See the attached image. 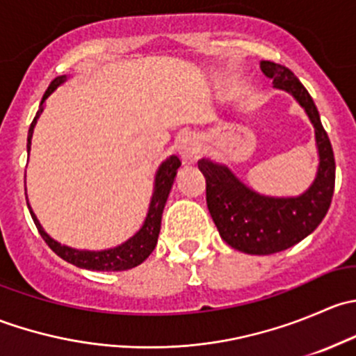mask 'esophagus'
I'll return each instance as SVG.
<instances>
[{
    "label": "esophagus",
    "mask_w": 356,
    "mask_h": 356,
    "mask_svg": "<svg viewBox=\"0 0 356 356\" xmlns=\"http://www.w3.org/2000/svg\"><path fill=\"white\" fill-rule=\"evenodd\" d=\"M179 155L184 163H195L201 155V139L196 134H186L179 143Z\"/></svg>",
    "instance_id": "1"
}]
</instances>
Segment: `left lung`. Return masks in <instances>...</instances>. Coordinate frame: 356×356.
I'll return each instance as SVG.
<instances>
[{
    "instance_id": "8db88e82",
    "label": "left lung",
    "mask_w": 356,
    "mask_h": 356,
    "mask_svg": "<svg viewBox=\"0 0 356 356\" xmlns=\"http://www.w3.org/2000/svg\"><path fill=\"white\" fill-rule=\"evenodd\" d=\"M260 68L275 88L291 92L307 111L315 127L321 163L307 193L298 198H268L246 188L225 165L204 158L198 161L207 179L208 210L220 238L248 254L279 253L312 234L331 207L336 182L332 146L312 96L288 67L265 60Z\"/></svg>"
}]
</instances>
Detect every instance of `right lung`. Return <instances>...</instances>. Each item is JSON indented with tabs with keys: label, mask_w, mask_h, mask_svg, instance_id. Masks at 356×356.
I'll return each mask as SVG.
<instances>
[{
	"label": "right lung",
	"mask_w": 356,
	"mask_h": 356,
	"mask_svg": "<svg viewBox=\"0 0 356 356\" xmlns=\"http://www.w3.org/2000/svg\"><path fill=\"white\" fill-rule=\"evenodd\" d=\"M65 75L62 77L53 79L51 84L46 89L44 96H42V102L39 105L38 113H35L34 120H32L31 127H29V136H27V152H31V139L32 132H34L35 122H38L39 115L42 113V108H44V102L56 88H58L62 82H65ZM181 167V160L179 156L172 155L170 158L163 161L160 165L155 177V191H153L152 203H149L148 215H146V220L143 224V227L139 229V232L136 236H132L129 241H125L124 245L111 248V250H103V251H81L74 250V248H68L56 243L55 239L49 238L44 231H42L41 224L38 222L35 215L31 211V217L34 220L35 227H38L39 234L44 239L46 245L51 248L60 258L68 261V264L75 265V267L88 268V270H105V272H115V270H129L132 267H138L139 264L146 260L149 257L153 250H155L158 234H160V225H161V213H163L165 203H167L168 193H170L172 184H174L175 174H177V168ZM29 207V203H27Z\"/></svg>",
	"instance_id": "1"
}]
</instances>
